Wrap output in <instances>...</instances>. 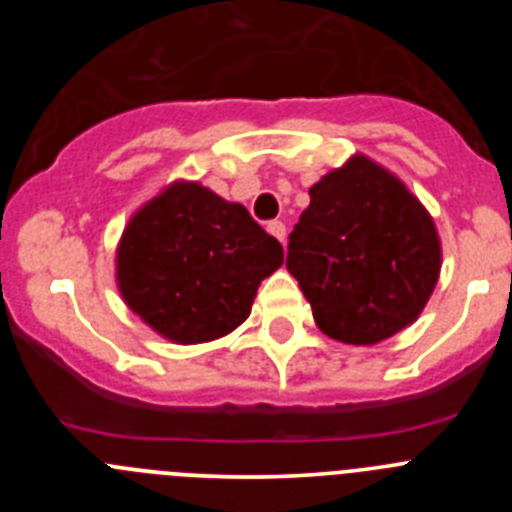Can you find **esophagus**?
<instances>
[{"mask_svg": "<svg viewBox=\"0 0 512 512\" xmlns=\"http://www.w3.org/2000/svg\"><path fill=\"white\" fill-rule=\"evenodd\" d=\"M266 230H269L271 235H274V238H277L279 243H287V228H284V223H279V220H274V223H269L266 225Z\"/></svg>", "mask_w": 512, "mask_h": 512, "instance_id": "34e87169", "label": "esophagus"}]
</instances>
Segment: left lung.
<instances>
[{
	"instance_id": "1",
	"label": "left lung",
	"mask_w": 512,
	"mask_h": 512,
	"mask_svg": "<svg viewBox=\"0 0 512 512\" xmlns=\"http://www.w3.org/2000/svg\"><path fill=\"white\" fill-rule=\"evenodd\" d=\"M287 269L325 336L387 341L418 320L441 274V238L400 176L364 153L310 187Z\"/></svg>"
}]
</instances>
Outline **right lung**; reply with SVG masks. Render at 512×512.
<instances>
[{"label": "right lung", "mask_w": 512, "mask_h": 512, "mask_svg": "<svg viewBox=\"0 0 512 512\" xmlns=\"http://www.w3.org/2000/svg\"><path fill=\"white\" fill-rule=\"evenodd\" d=\"M284 251L238 202L176 179L140 205L115 251L122 302L158 336L194 346L251 315L259 284Z\"/></svg>", "instance_id": "1"}]
</instances>
